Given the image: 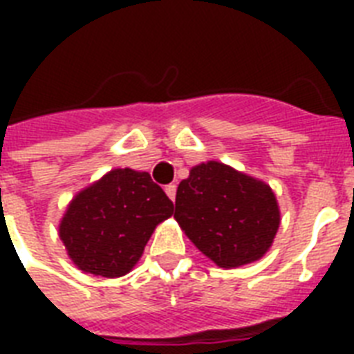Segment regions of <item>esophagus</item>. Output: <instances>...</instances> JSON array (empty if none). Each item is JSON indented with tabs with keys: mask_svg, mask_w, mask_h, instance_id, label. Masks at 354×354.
<instances>
[{
	"mask_svg": "<svg viewBox=\"0 0 354 354\" xmlns=\"http://www.w3.org/2000/svg\"><path fill=\"white\" fill-rule=\"evenodd\" d=\"M165 193H167V196H169V198H171V200L176 198V185H174V183H171V185H167Z\"/></svg>",
	"mask_w": 354,
	"mask_h": 354,
	"instance_id": "34e87169",
	"label": "esophagus"
}]
</instances>
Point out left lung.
Listing matches in <instances>:
<instances>
[{
	"mask_svg": "<svg viewBox=\"0 0 354 354\" xmlns=\"http://www.w3.org/2000/svg\"><path fill=\"white\" fill-rule=\"evenodd\" d=\"M174 218L194 246L221 268L263 257L281 221L270 185L218 161L193 167L180 182Z\"/></svg>",
	"mask_w": 354,
	"mask_h": 354,
	"instance_id": "8db88e82",
	"label": "left lung"
}]
</instances>
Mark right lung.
<instances>
[{
	"instance_id": "obj_1",
	"label": "right lung",
	"mask_w": 354,
	"mask_h": 354,
	"mask_svg": "<svg viewBox=\"0 0 354 354\" xmlns=\"http://www.w3.org/2000/svg\"><path fill=\"white\" fill-rule=\"evenodd\" d=\"M172 213L174 204L149 172L113 169L71 200L58 235L77 268L113 279L136 266Z\"/></svg>"
}]
</instances>
